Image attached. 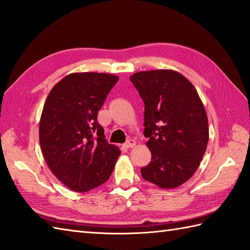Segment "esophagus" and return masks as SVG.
<instances>
[{
	"mask_svg": "<svg viewBox=\"0 0 250 250\" xmlns=\"http://www.w3.org/2000/svg\"><path fill=\"white\" fill-rule=\"evenodd\" d=\"M135 145H136V142H135L134 140L130 139V140L125 144V148H132V147H134Z\"/></svg>",
	"mask_w": 250,
	"mask_h": 250,
	"instance_id": "34e87169",
	"label": "esophagus"
}]
</instances>
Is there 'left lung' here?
<instances>
[{"label":"left lung","mask_w":250,"mask_h":250,"mask_svg":"<svg viewBox=\"0 0 250 250\" xmlns=\"http://www.w3.org/2000/svg\"><path fill=\"white\" fill-rule=\"evenodd\" d=\"M130 81L144 101V135L151 152L142 176L162 189L179 187L198 169L208 143L204 105L193 84L176 71H142Z\"/></svg>","instance_id":"left-lung-1"}]
</instances>
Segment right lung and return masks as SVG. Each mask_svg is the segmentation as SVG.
<instances>
[{
	"instance_id": "right-lung-1",
	"label": "right lung",
	"mask_w": 250,
	"mask_h": 250,
	"mask_svg": "<svg viewBox=\"0 0 250 250\" xmlns=\"http://www.w3.org/2000/svg\"><path fill=\"white\" fill-rule=\"evenodd\" d=\"M118 76L72 73L47 97L40 120V145L55 176L77 192L102 185L113 173L120 149L108 144L98 113Z\"/></svg>"
}]
</instances>
